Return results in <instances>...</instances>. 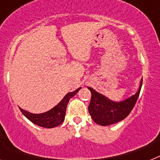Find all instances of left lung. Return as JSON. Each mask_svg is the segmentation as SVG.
<instances>
[{"mask_svg":"<svg viewBox=\"0 0 160 160\" xmlns=\"http://www.w3.org/2000/svg\"><path fill=\"white\" fill-rule=\"evenodd\" d=\"M142 83V78L141 79L138 91L134 95L120 102L112 101L91 87H88L91 92V100L88 110L92 119L98 125L109 126L127 118L136 103Z\"/></svg>","mask_w":160,"mask_h":160,"instance_id":"8db88e82","label":"left lung"}]
</instances>
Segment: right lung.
Returning <instances> with one entry per match:
<instances>
[{
    "instance_id": "right-lung-1",
    "label": "right lung",
    "mask_w": 160,
    "mask_h": 160,
    "mask_svg": "<svg viewBox=\"0 0 160 160\" xmlns=\"http://www.w3.org/2000/svg\"><path fill=\"white\" fill-rule=\"evenodd\" d=\"M80 88L77 89L73 92H70L66 94L62 101L55 106L54 107L46 111V112L42 113V114H32V113L28 112L22 108L19 107L20 111H22V114L25 115L29 121L32 123L40 126L42 128H53L58 127L63 122L66 116V111L67 104L73 96L75 95L79 91Z\"/></svg>"
}]
</instances>
